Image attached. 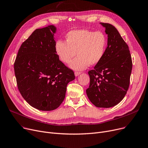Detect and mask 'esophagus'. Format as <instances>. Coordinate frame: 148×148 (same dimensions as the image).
I'll use <instances>...</instances> for the list:
<instances>
[{"label":"esophagus","instance_id":"esophagus-1","mask_svg":"<svg viewBox=\"0 0 148 148\" xmlns=\"http://www.w3.org/2000/svg\"><path fill=\"white\" fill-rule=\"evenodd\" d=\"M80 74H81V72H80V71H75V76H78V75Z\"/></svg>","mask_w":148,"mask_h":148}]
</instances>
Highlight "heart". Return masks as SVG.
<instances>
[{"mask_svg":"<svg viewBox=\"0 0 148 148\" xmlns=\"http://www.w3.org/2000/svg\"><path fill=\"white\" fill-rule=\"evenodd\" d=\"M66 42L58 40L55 43V51L64 64L71 62L70 67L75 70H83L88 65H95L103 58L108 45V38L101 32L86 29H74L67 33Z\"/></svg>","mask_w":148,"mask_h":148,"instance_id":"obj_1","label":"heart"}]
</instances>
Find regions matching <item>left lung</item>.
Returning <instances> with one entry per match:
<instances>
[{
  "label": "left lung",
  "mask_w": 148,
  "mask_h": 148,
  "mask_svg": "<svg viewBox=\"0 0 148 148\" xmlns=\"http://www.w3.org/2000/svg\"><path fill=\"white\" fill-rule=\"evenodd\" d=\"M108 34V46L102 60L88 71L86 93L96 107L110 108L120 103L129 89L132 70L129 48L115 27L100 23Z\"/></svg>",
  "instance_id": "1"
}]
</instances>
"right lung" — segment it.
<instances>
[{
    "label": "right lung",
    "mask_w": 148,
    "mask_h": 148,
    "mask_svg": "<svg viewBox=\"0 0 148 148\" xmlns=\"http://www.w3.org/2000/svg\"><path fill=\"white\" fill-rule=\"evenodd\" d=\"M55 32L53 25L36 29L22 43L14 62L19 92L27 102L41 111L60 106L68 83L75 78L74 71L55 51Z\"/></svg>",
    "instance_id": "right-lung-1"
}]
</instances>
